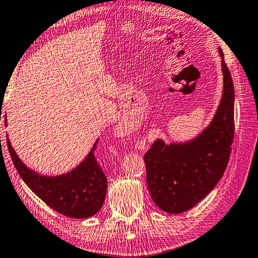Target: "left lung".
Returning a JSON list of instances; mask_svg holds the SVG:
<instances>
[{
	"label": "left lung",
	"instance_id": "1",
	"mask_svg": "<svg viewBox=\"0 0 258 258\" xmlns=\"http://www.w3.org/2000/svg\"><path fill=\"white\" fill-rule=\"evenodd\" d=\"M222 58L223 94L213 119L198 137L166 145L156 140L145 155L147 184L154 203L166 213L189 211L211 192L223 176L234 135V89Z\"/></svg>",
	"mask_w": 258,
	"mask_h": 258
}]
</instances>
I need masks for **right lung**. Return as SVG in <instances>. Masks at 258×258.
I'll return each mask as SVG.
<instances>
[{
  "instance_id": "obj_1",
  "label": "right lung",
  "mask_w": 258,
  "mask_h": 258,
  "mask_svg": "<svg viewBox=\"0 0 258 258\" xmlns=\"http://www.w3.org/2000/svg\"><path fill=\"white\" fill-rule=\"evenodd\" d=\"M7 145L20 177L47 206L73 218H87L101 209L106 198L107 177L94 157L98 140L80 165L56 176L42 175L28 168L16 154L8 135Z\"/></svg>"
}]
</instances>
